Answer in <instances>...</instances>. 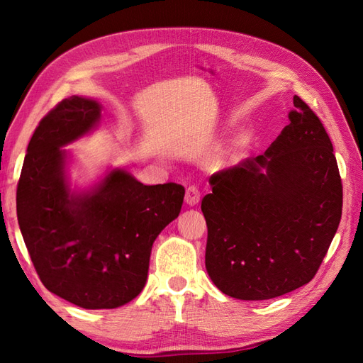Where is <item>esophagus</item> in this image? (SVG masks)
<instances>
[{
    "label": "esophagus",
    "instance_id": "obj_1",
    "mask_svg": "<svg viewBox=\"0 0 363 363\" xmlns=\"http://www.w3.org/2000/svg\"><path fill=\"white\" fill-rule=\"evenodd\" d=\"M184 203L194 207L200 203V192L196 188H194V186H191V188L186 189V195H184Z\"/></svg>",
    "mask_w": 363,
    "mask_h": 363
}]
</instances>
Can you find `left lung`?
Here are the masks:
<instances>
[{"label":"left lung","instance_id":"obj_1","mask_svg":"<svg viewBox=\"0 0 363 363\" xmlns=\"http://www.w3.org/2000/svg\"><path fill=\"white\" fill-rule=\"evenodd\" d=\"M294 107L262 156L211 175L201 203L207 274L238 300L276 298L309 283L342 215L332 140L300 96Z\"/></svg>","mask_w":363,"mask_h":363}]
</instances>
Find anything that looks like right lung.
Returning <instances> with one entry per match:
<instances>
[{
    "label": "right lung",
    "mask_w": 363,
    "mask_h": 363,
    "mask_svg": "<svg viewBox=\"0 0 363 363\" xmlns=\"http://www.w3.org/2000/svg\"><path fill=\"white\" fill-rule=\"evenodd\" d=\"M101 104L72 95L43 118L27 147L16 191L18 224L50 292L83 309H115L144 289L151 248L179 216L182 184L147 186L111 168L86 189L71 188V152L92 133Z\"/></svg>",
    "instance_id": "1"
}]
</instances>
